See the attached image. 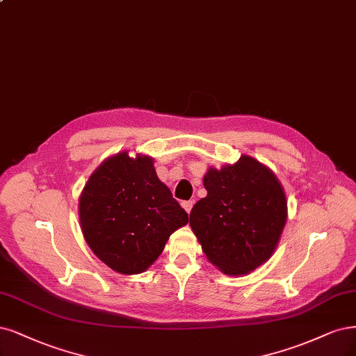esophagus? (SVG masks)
Segmentation results:
<instances>
[{"instance_id":"34e87169","label":"esophagus","mask_w":356,"mask_h":356,"mask_svg":"<svg viewBox=\"0 0 356 356\" xmlns=\"http://www.w3.org/2000/svg\"><path fill=\"white\" fill-rule=\"evenodd\" d=\"M181 204H182L184 209H186V212H187V213H190V212H191V209H193V204H194V202H193V200H187V202H182Z\"/></svg>"}]
</instances>
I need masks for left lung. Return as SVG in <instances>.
<instances>
[{
    "label": "left lung",
    "mask_w": 356,
    "mask_h": 356,
    "mask_svg": "<svg viewBox=\"0 0 356 356\" xmlns=\"http://www.w3.org/2000/svg\"><path fill=\"white\" fill-rule=\"evenodd\" d=\"M204 199L193 206L190 227L202 249L227 275L249 274L273 256L287 219V200L274 172L256 159L209 168Z\"/></svg>",
    "instance_id": "1"
}]
</instances>
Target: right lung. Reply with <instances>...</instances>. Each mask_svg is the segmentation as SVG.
Masks as SVG:
<instances>
[{
  "label": "right lung",
  "instance_id": "add662e5",
  "mask_svg": "<svg viewBox=\"0 0 356 356\" xmlns=\"http://www.w3.org/2000/svg\"><path fill=\"white\" fill-rule=\"evenodd\" d=\"M85 241L102 262L125 275L141 274L188 215L157 178L150 156L118 153L97 168L79 197Z\"/></svg>",
  "mask_w": 356,
  "mask_h": 356
}]
</instances>
